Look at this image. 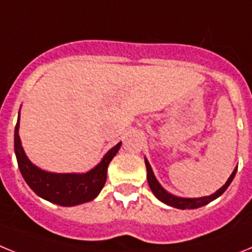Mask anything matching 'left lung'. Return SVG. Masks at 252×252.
<instances>
[{"label": "left lung", "instance_id": "left-lung-1", "mask_svg": "<svg viewBox=\"0 0 252 252\" xmlns=\"http://www.w3.org/2000/svg\"><path fill=\"white\" fill-rule=\"evenodd\" d=\"M145 162H146V168H147V181H149V186L150 188H151V191L154 192V194H155L160 201L165 202L166 205L173 206V208L182 209V210H185V209H197L200 208V206H204V205L209 204V202L215 200L217 197H219V196H220L225 189H227L228 186L230 185V182L233 181L236 172H237V169H234V172L230 174L229 179L225 182V185H224L221 188H219V189H218L215 193L211 194V196H206V197H200V198H183V197H177V196H173V194L168 193V192L161 187V185L158 183V179L155 178V175H154V172H152L151 165L149 164V161L145 160Z\"/></svg>", "mask_w": 252, "mask_h": 252}]
</instances>
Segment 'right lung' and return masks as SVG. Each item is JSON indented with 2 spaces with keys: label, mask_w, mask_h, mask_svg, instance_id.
<instances>
[{
  "label": "right lung",
  "mask_w": 252,
  "mask_h": 252,
  "mask_svg": "<svg viewBox=\"0 0 252 252\" xmlns=\"http://www.w3.org/2000/svg\"><path fill=\"white\" fill-rule=\"evenodd\" d=\"M15 154L23 178L27 185L39 196L61 206H74L94 200L106 182L107 166L119 151L122 142L103 156L96 168L86 174H55L38 169L25 156L19 138V120L15 126Z\"/></svg>",
  "instance_id": "right-lung-1"
}]
</instances>
